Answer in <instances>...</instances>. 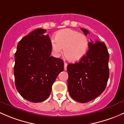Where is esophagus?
Masks as SVG:
<instances>
[{
  "label": "esophagus",
  "instance_id": "esophagus-1",
  "mask_svg": "<svg viewBox=\"0 0 124 124\" xmlns=\"http://www.w3.org/2000/svg\"><path fill=\"white\" fill-rule=\"evenodd\" d=\"M67 65H68L67 63L65 62L64 63V70L65 71H66V70H67Z\"/></svg>",
  "mask_w": 124,
  "mask_h": 124
}]
</instances>
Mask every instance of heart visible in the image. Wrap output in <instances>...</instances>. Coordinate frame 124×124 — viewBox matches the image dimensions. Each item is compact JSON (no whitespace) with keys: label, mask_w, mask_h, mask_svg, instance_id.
Listing matches in <instances>:
<instances>
[{"label":"heart","mask_w":124,"mask_h":124,"mask_svg":"<svg viewBox=\"0 0 124 124\" xmlns=\"http://www.w3.org/2000/svg\"><path fill=\"white\" fill-rule=\"evenodd\" d=\"M53 53L59 56L63 48V54L71 62L81 61L86 54L88 49V40L85 35L70 28L58 31L51 41Z\"/></svg>","instance_id":"obj_1"}]
</instances>
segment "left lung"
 <instances>
[{
    "label": "left lung",
    "mask_w": 124,
    "mask_h": 124,
    "mask_svg": "<svg viewBox=\"0 0 124 124\" xmlns=\"http://www.w3.org/2000/svg\"><path fill=\"white\" fill-rule=\"evenodd\" d=\"M81 29L85 35L89 33L85 28ZM90 40L85 56L67 66L69 93L73 99L80 103L88 102L101 94L109 76V54L106 45Z\"/></svg>",
    "instance_id": "8db88e82"
}]
</instances>
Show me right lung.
<instances>
[{
  "label": "right lung",
  "mask_w": 124,
  "mask_h": 124,
  "mask_svg": "<svg viewBox=\"0 0 124 124\" xmlns=\"http://www.w3.org/2000/svg\"><path fill=\"white\" fill-rule=\"evenodd\" d=\"M46 32L38 28L23 37L15 54L16 88L23 98L34 103L49 97L57 76L64 69L63 60L50 56L51 41Z\"/></svg>",
  "instance_id": "1"
}]
</instances>
